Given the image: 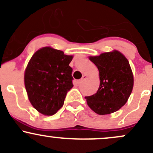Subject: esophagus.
<instances>
[{
	"label": "esophagus",
	"mask_w": 153,
	"mask_h": 153,
	"mask_svg": "<svg viewBox=\"0 0 153 153\" xmlns=\"http://www.w3.org/2000/svg\"><path fill=\"white\" fill-rule=\"evenodd\" d=\"M87 78V75H84L83 76H82V78L80 79V80H78V84H81L82 82H84L85 80V79Z\"/></svg>",
	"instance_id": "obj_1"
}]
</instances>
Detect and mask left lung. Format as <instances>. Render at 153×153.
Wrapping results in <instances>:
<instances>
[{"label":"left lung","instance_id":"left-lung-1","mask_svg":"<svg viewBox=\"0 0 153 153\" xmlns=\"http://www.w3.org/2000/svg\"><path fill=\"white\" fill-rule=\"evenodd\" d=\"M89 59L99 69L100 85L96 94L85 97L88 105L99 115L117 111L127 103L133 88L129 61L117 50Z\"/></svg>","mask_w":153,"mask_h":153}]
</instances>
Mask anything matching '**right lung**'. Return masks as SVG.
<instances>
[{"instance_id":"add662e5","label":"right lung","mask_w":153,"mask_h":153,"mask_svg":"<svg viewBox=\"0 0 153 153\" xmlns=\"http://www.w3.org/2000/svg\"><path fill=\"white\" fill-rule=\"evenodd\" d=\"M72 59L62 51L47 47L29 60L24 83L31 105L41 114L53 115L64 104L67 93L73 87Z\"/></svg>"}]
</instances>
